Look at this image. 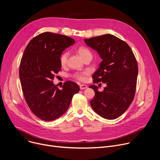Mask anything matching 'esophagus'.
<instances>
[{"mask_svg": "<svg viewBox=\"0 0 160 160\" xmlns=\"http://www.w3.org/2000/svg\"><path fill=\"white\" fill-rule=\"evenodd\" d=\"M79 87H80V89L81 90H84V89H86L88 87L86 84H81L80 86H79Z\"/></svg>", "mask_w": 160, "mask_h": 160, "instance_id": "obj_1", "label": "esophagus"}]
</instances>
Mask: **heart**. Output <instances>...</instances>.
<instances>
[{
	"label": "heart",
	"mask_w": 160,
	"mask_h": 160,
	"mask_svg": "<svg viewBox=\"0 0 160 160\" xmlns=\"http://www.w3.org/2000/svg\"><path fill=\"white\" fill-rule=\"evenodd\" d=\"M78 52L79 54V56L81 57V58L83 59L86 57H87L88 56H92V53L90 51L88 50V49L87 47H80L78 49ZM67 58H68V52H63L61 56H60V64L61 66H65L67 63ZM88 74V72H77L75 73L73 75V77L75 79L79 80V81H84L85 79V76Z\"/></svg>",
	"instance_id": "obj_1"
}]
</instances>
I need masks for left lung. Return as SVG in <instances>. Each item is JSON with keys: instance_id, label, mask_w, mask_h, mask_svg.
Returning <instances> with one entry per match:
<instances>
[{"instance_id": "left-lung-1", "label": "left lung", "mask_w": 160, "mask_h": 160, "mask_svg": "<svg viewBox=\"0 0 160 160\" xmlns=\"http://www.w3.org/2000/svg\"><path fill=\"white\" fill-rule=\"evenodd\" d=\"M84 42L102 59L92 76L93 83L106 84L102 92L98 91L99 87L94 84L90 86L95 93L91 106L104 118H117L134 99L138 72L136 58L126 42L112 34L95 36Z\"/></svg>"}]
</instances>
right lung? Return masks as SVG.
<instances>
[{
    "mask_svg": "<svg viewBox=\"0 0 160 160\" xmlns=\"http://www.w3.org/2000/svg\"><path fill=\"white\" fill-rule=\"evenodd\" d=\"M74 43L68 36L46 32L32 38L24 51L19 68L22 89L31 112L42 120L51 121L63 115L80 90L72 81L60 90L52 81L61 70V54Z\"/></svg>",
    "mask_w": 160,
    "mask_h": 160,
    "instance_id": "obj_1",
    "label": "right lung"
}]
</instances>
